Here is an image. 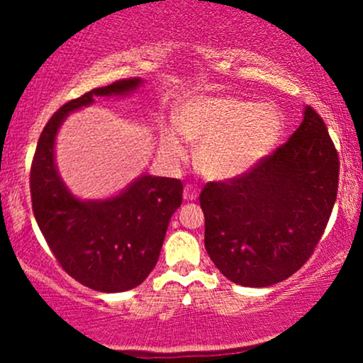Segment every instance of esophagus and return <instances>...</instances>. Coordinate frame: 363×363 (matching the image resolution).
<instances>
[{
    "instance_id": "obj_1",
    "label": "esophagus",
    "mask_w": 363,
    "mask_h": 363,
    "mask_svg": "<svg viewBox=\"0 0 363 363\" xmlns=\"http://www.w3.org/2000/svg\"><path fill=\"white\" fill-rule=\"evenodd\" d=\"M198 198V189L193 184H186L184 186V199L186 201H194Z\"/></svg>"
}]
</instances>
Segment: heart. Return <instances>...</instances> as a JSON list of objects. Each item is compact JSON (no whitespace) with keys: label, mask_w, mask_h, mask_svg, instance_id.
Returning a JSON list of instances; mask_svg holds the SVG:
<instances>
[{"label":"heart","mask_w":363,"mask_h":363,"mask_svg":"<svg viewBox=\"0 0 363 363\" xmlns=\"http://www.w3.org/2000/svg\"><path fill=\"white\" fill-rule=\"evenodd\" d=\"M176 121L179 131L199 145L201 172L218 181L251 172L273 152L283 133L277 107L235 97L189 99ZM165 147L174 162L186 160L187 148L176 131L167 133Z\"/></svg>","instance_id":"obj_1"}]
</instances>
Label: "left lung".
Returning a JSON list of instances; mask_svg holds the SVG:
<instances>
[{"mask_svg":"<svg viewBox=\"0 0 363 363\" xmlns=\"http://www.w3.org/2000/svg\"><path fill=\"white\" fill-rule=\"evenodd\" d=\"M338 177L335 143L323 118L307 106L290 140L251 172L203 187L208 256L237 285L286 280L319 244Z\"/></svg>","mask_w":363,"mask_h":363,"instance_id":"1","label":"left lung"}]
</instances>
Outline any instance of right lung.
<instances>
[{
  "label": "right lung",
  "instance_id": "obj_1",
  "mask_svg": "<svg viewBox=\"0 0 363 363\" xmlns=\"http://www.w3.org/2000/svg\"><path fill=\"white\" fill-rule=\"evenodd\" d=\"M140 85L141 78H124L61 106L40 133L30 167L32 210L54 257L82 285L106 294L135 289L155 268L170 216L182 203V182L141 176L114 198L80 201L57 174L54 140L69 112Z\"/></svg>",
  "mask_w": 363,
  "mask_h": 363
}]
</instances>
